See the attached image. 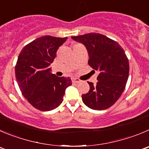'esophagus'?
<instances>
[{
    "mask_svg": "<svg viewBox=\"0 0 149 149\" xmlns=\"http://www.w3.org/2000/svg\"><path fill=\"white\" fill-rule=\"evenodd\" d=\"M72 82H73V83H79L81 82V80L78 78H74L73 77V78H72Z\"/></svg>",
    "mask_w": 149,
    "mask_h": 149,
    "instance_id": "obj_1",
    "label": "esophagus"
}]
</instances>
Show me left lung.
Listing matches in <instances>:
<instances>
[{
	"mask_svg": "<svg viewBox=\"0 0 149 149\" xmlns=\"http://www.w3.org/2000/svg\"><path fill=\"white\" fill-rule=\"evenodd\" d=\"M72 39L86 46L88 65L100 72L96 84L88 82L90 90L82 95L83 102L93 110L109 108L121 97L128 80L130 64L124 49L118 42L100 33H90Z\"/></svg>",
	"mask_w": 149,
	"mask_h": 149,
	"instance_id": "obj_1",
	"label": "left lung"
}]
</instances>
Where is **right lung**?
Masks as SVG:
<instances>
[{
  "label": "right lung",
  "instance_id": "add662e5",
  "mask_svg": "<svg viewBox=\"0 0 149 149\" xmlns=\"http://www.w3.org/2000/svg\"><path fill=\"white\" fill-rule=\"evenodd\" d=\"M67 39L43 36L25 45L15 66V77L27 101L42 111H49L61 104L65 90L72 85L69 77L51 73L49 65L56 52Z\"/></svg>",
  "mask_w": 149,
  "mask_h": 149
}]
</instances>
